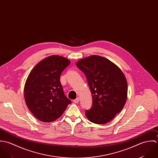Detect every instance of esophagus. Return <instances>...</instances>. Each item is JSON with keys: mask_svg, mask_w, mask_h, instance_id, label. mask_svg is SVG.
<instances>
[{"mask_svg": "<svg viewBox=\"0 0 158 158\" xmlns=\"http://www.w3.org/2000/svg\"><path fill=\"white\" fill-rule=\"evenodd\" d=\"M79 98H77L76 99H74L73 100V102H75V103H78L79 102Z\"/></svg>", "mask_w": 158, "mask_h": 158, "instance_id": "34e87169", "label": "esophagus"}]
</instances>
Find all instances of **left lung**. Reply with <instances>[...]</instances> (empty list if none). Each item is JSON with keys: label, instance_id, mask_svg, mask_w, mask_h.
Segmentation results:
<instances>
[{"label": "left lung", "instance_id": "left-lung-1", "mask_svg": "<svg viewBox=\"0 0 158 158\" xmlns=\"http://www.w3.org/2000/svg\"><path fill=\"white\" fill-rule=\"evenodd\" d=\"M77 66L85 74L93 104L85 115L92 123L106 124L123 109L127 99V84L120 68L109 59L93 55L80 59Z\"/></svg>", "mask_w": 158, "mask_h": 158}]
</instances>
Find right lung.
Returning <instances> with one entry per match:
<instances>
[{
  "label": "right lung",
  "instance_id": "right-lung-1",
  "mask_svg": "<svg viewBox=\"0 0 158 158\" xmlns=\"http://www.w3.org/2000/svg\"><path fill=\"white\" fill-rule=\"evenodd\" d=\"M70 63L62 56H51L37 63L29 73L24 85V99L40 121H55L71 102L64 95L60 81L62 73Z\"/></svg>",
  "mask_w": 158,
  "mask_h": 158
}]
</instances>
